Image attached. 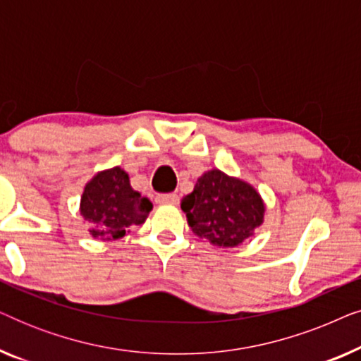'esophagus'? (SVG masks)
Instances as JSON below:
<instances>
[{"label": "esophagus", "instance_id": "esophagus-1", "mask_svg": "<svg viewBox=\"0 0 361 361\" xmlns=\"http://www.w3.org/2000/svg\"><path fill=\"white\" fill-rule=\"evenodd\" d=\"M156 202L161 205H176L179 202L177 194H159L156 197Z\"/></svg>", "mask_w": 361, "mask_h": 361}]
</instances>
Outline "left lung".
Segmentation results:
<instances>
[{"label": "left lung", "instance_id": "obj_1", "mask_svg": "<svg viewBox=\"0 0 361 361\" xmlns=\"http://www.w3.org/2000/svg\"><path fill=\"white\" fill-rule=\"evenodd\" d=\"M190 230L212 245L235 248L263 224L264 204L253 185L212 169L180 202Z\"/></svg>", "mask_w": 361, "mask_h": 361}]
</instances>
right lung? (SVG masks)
I'll return each mask as SVG.
<instances>
[{
	"label": "right lung",
	"mask_w": 361,
	"mask_h": 361,
	"mask_svg": "<svg viewBox=\"0 0 361 361\" xmlns=\"http://www.w3.org/2000/svg\"><path fill=\"white\" fill-rule=\"evenodd\" d=\"M151 200L133 190L121 167L98 172L83 189L80 214L90 224V235L100 240H118L133 225L145 224Z\"/></svg>",
	"instance_id": "1"
}]
</instances>
